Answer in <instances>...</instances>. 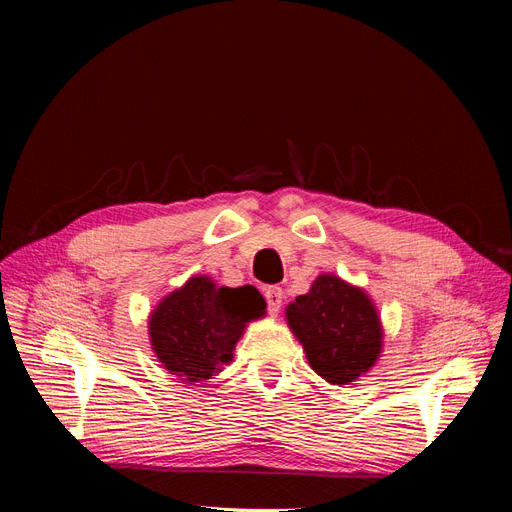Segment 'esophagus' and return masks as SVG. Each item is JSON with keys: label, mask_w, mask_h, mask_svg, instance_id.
I'll use <instances>...</instances> for the list:
<instances>
[{"label": "esophagus", "mask_w": 512, "mask_h": 512, "mask_svg": "<svg viewBox=\"0 0 512 512\" xmlns=\"http://www.w3.org/2000/svg\"><path fill=\"white\" fill-rule=\"evenodd\" d=\"M265 299H267V307H269V314L277 316L280 314V307H282V299H284V292L280 286H269L265 290Z\"/></svg>", "instance_id": "obj_1"}]
</instances>
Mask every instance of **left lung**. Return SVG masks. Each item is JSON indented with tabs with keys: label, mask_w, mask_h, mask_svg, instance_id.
I'll return each mask as SVG.
<instances>
[{
	"label": "left lung",
	"mask_w": 512,
	"mask_h": 512,
	"mask_svg": "<svg viewBox=\"0 0 512 512\" xmlns=\"http://www.w3.org/2000/svg\"><path fill=\"white\" fill-rule=\"evenodd\" d=\"M286 322L329 384H354L380 359L384 329L376 303L339 275L320 273L309 292L286 307Z\"/></svg>",
	"instance_id": "obj_1"
}]
</instances>
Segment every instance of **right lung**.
<instances>
[{
  "instance_id": "add662e5",
  "label": "right lung",
  "mask_w": 512,
  "mask_h": 512,
  "mask_svg": "<svg viewBox=\"0 0 512 512\" xmlns=\"http://www.w3.org/2000/svg\"><path fill=\"white\" fill-rule=\"evenodd\" d=\"M265 314L267 303L254 286L228 288L194 275L151 309V350L168 374L200 386L232 361L247 324Z\"/></svg>"
}]
</instances>
